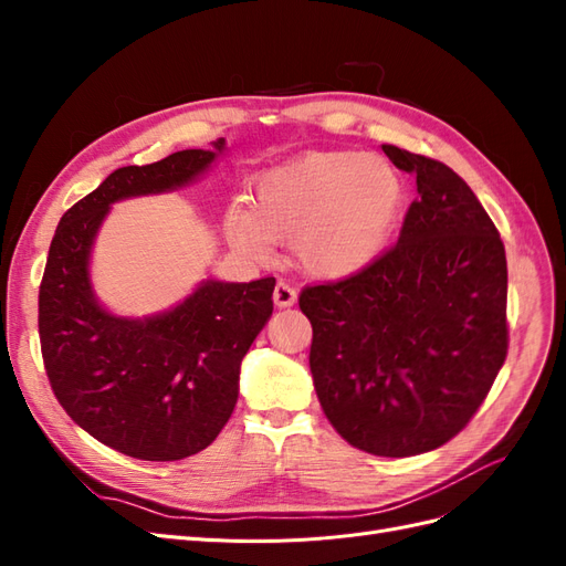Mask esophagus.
<instances>
[{
    "instance_id": "1",
    "label": "esophagus",
    "mask_w": 566,
    "mask_h": 566,
    "mask_svg": "<svg viewBox=\"0 0 566 566\" xmlns=\"http://www.w3.org/2000/svg\"><path fill=\"white\" fill-rule=\"evenodd\" d=\"M297 302V290L290 287L287 283H279L273 287V304L279 306V310H285V306H293Z\"/></svg>"
}]
</instances>
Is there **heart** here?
Masks as SVG:
<instances>
[{
  "mask_svg": "<svg viewBox=\"0 0 566 566\" xmlns=\"http://www.w3.org/2000/svg\"><path fill=\"white\" fill-rule=\"evenodd\" d=\"M403 193V177L385 156L302 153L256 177L250 210L227 214V235L252 256H269L273 241H293L304 273L347 281L385 254Z\"/></svg>",
  "mask_w": 566,
  "mask_h": 566,
  "instance_id": "obj_1",
  "label": "heart"
}]
</instances>
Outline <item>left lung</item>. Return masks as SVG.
I'll return each mask as SVG.
<instances>
[{"label": "left lung", "instance_id": "8db88e82", "mask_svg": "<svg viewBox=\"0 0 566 566\" xmlns=\"http://www.w3.org/2000/svg\"><path fill=\"white\" fill-rule=\"evenodd\" d=\"M382 150L418 186L399 243L354 279L306 287L300 310L325 418L356 449L408 458L447 443L486 399L507 354V262L451 167Z\"/></svg>", "mask_w": 566, "mask_h": 566}]
</instances>
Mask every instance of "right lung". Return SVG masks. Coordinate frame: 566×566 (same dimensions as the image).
<instances>
[{
	"mask_svg": "<svg viewBox=\"0 0 566 566\" xmlns=\"http://www.w3.org/2000/svg\"><path fill=\"white\" fill-rule=\"evenodd\" d=\"M224 150L217 139L115 169L61 217L49 248L40 342L51 389L84 432L132 458L181 460L217 439L238 401L243 356L271 318L276 279L210 276L165 312L123 316L94 293L96 235L115 202L181 191Z\"/></svg>",
	"mask_w": 566,
	"mask_h": 566,
	"instance_id": "obj_1",
	"label": "right lung"
}]
</instances>
